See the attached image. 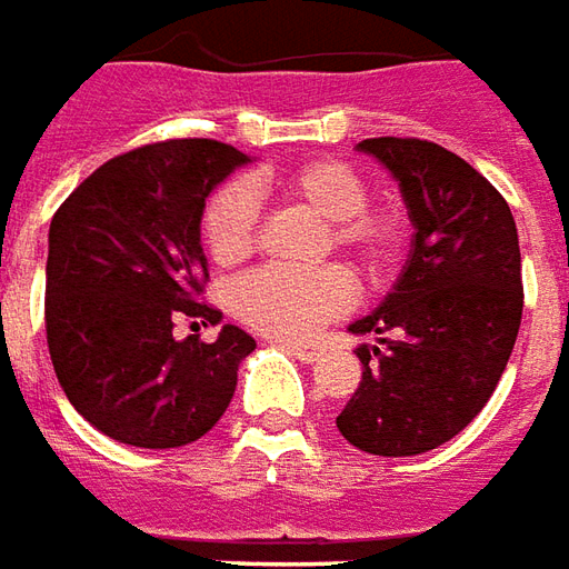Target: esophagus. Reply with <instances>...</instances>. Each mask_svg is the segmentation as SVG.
I'll return each instance as SVG.
<instances>
[{
  "instance_id": "obj_1",
  "label": "esophagus",
  "mask_w": 569,
  "mask_h": 569,
  "mask_svg": "<svg viewBox=\"0 0 569 569\" xmlns=\"http://www.w3.org/2000/svg\"><path fill=\"white\" fill-rule=\"evenodd\" d=\"M281 346H284L293 358L306 361V365H312V361H318V356H321L316 346H303V342H281Z\"/></svg>"
}]
</instances>
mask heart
Segmentation results:
<instances>
[{
  "label": "heart",
  "instance_id": "b5f03b06",
  "mask_svg": "<svg viewBox=\"0 0 569 569\" xmlns=\"http://www.w3.org/2000/svg\"><path fill=\"white\" fill-rule=\"evenodd\" d=\"M278 189L297 208L325 220L321 253L340 251L352 272L380 284L405 251L401 223L389 213L370 211L365 177L352 164L316 159L278 177ZM204 244L217 263L248 260L260 236V201L248 180H232L213 192L201 220ZM356 303V288L340 266L309 272L257 269L232 291V309L248 328L276 340H306L321 325L346 316Z\"/></svg>",
  "mask_w": 569,
  "mask_h": 569
}]
</instances>
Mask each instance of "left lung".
I'll return each instance as SVG.
<instances>
[{
	"label": "left lung",
	"mask_w": 569,
	"mask_h": 569,
	"mask_svg": "<svg viewBox=\"0 0 569 569\" xmlns=\"http://www.w3.org/2000/svg\"><path fill=\"white\" fill-rule=\"evenodd\" d=\"M413 223L410 257L377 312L349 325L361 382L340 435L377 457H417L450 441L490 401L518 340L521 248L509 204L457 152L417 137H370Z\"/></svg>",
	"instance_id": "8db88e82"
}]
</instances>
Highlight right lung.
<instances>
[{
    "label": "right lung",
    "mask_w": 569,
    "mask_h": 569,
    "mask_svg": "<svg viewBox=\"0 0 569 569\" xmlns=\"http://www.w3.org/2000/svg\"><path fill=\"white\" fill-rule=\"evenodd\" d=\"M244 162V152L204 137L147 143L100 164L51 220V365L70 405L112 441L183 447L232 401L253 337L223 325L213 342L174 340V325L223 318L201 303V211Z\"/></svg>",
    "instance_id": "right-lung-1"
}]
</instances>
